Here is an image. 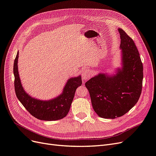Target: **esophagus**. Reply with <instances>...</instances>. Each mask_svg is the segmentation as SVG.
<instances>
[{
	"instance_id": "1",
	"label": "esophagus",
	"mask_w": 156,
	"mask_h": 156,
	"mask_svg": "<svg viewBox=\"0 0 156 156\" xmlns=\"http://www.w3.org/2000/svg\"><path fill=\"white\" fill-rule=\"evenodd\" d=\"M92 75V70L89 69H84L82 73V79H83V81H87V80Z\"/></svg>"
}]
</instances>
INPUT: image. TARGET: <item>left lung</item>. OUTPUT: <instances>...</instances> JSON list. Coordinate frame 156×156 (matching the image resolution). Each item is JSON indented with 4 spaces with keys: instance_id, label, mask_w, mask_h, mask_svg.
<instances>
[{
    "instance_id": "1",
    "label": "left lung",
    "mask_w": 156,
    "mask_h": 156,
    "mask_svg": "<svg viewBox=\"0 0 156 156\" xmlns=\"http://www.w3.org/2000/svg\"><path fill=\"white\" fill-rule=\"evenodd\" d=\"M119 31L123 67L114 76L100 73L85 83L94 111L104 119L125 115L137 103L142 92L143 66L138 49L124 30Z\"/></svg>"
}]
</instances>
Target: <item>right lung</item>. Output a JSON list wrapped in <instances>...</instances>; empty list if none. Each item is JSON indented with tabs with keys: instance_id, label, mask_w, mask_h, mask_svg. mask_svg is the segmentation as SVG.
<instances>
[{
	"instance_id": "right-lung-1",
	"label": "right lung",
	"mask_w": 156,
	"mask_h": 156,
	"mask_svg": "<svg viewBox=\"0 0 156 156\" xmlns=\"http://www.w3.org/2000/svg\"><path fill=\"white\" fill-rule=\"evenodd\" d=\"M18 55L19 53L14 60L13 64L14 87L18 100L30 114L37 119L51 121L63 119L69 111L75 90L82 84L81 77L69 79L64 88L62 94L56 98L49 101L36 100L28 95L23 88L17 69Z\"/></svg>"
}]
</instances>
